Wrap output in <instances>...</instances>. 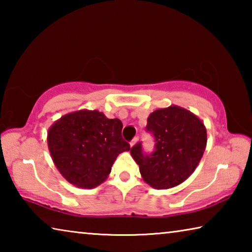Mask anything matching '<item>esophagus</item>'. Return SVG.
Returning <instances> with one entry per match:
<instances>
[{
  "instance_id": "obj_1",
  "label": "esophagus",
  "mask_w": 252,
  "mask_h": 252,
  "mask_svg": "<svg viewBox=\"0 0 252 252\" xmlns=\"http://www.w3.org/2000/svg\"><path fill=\"white\" fill-rule=\"evenodd\" d=\"M136 142H138V136H135V138H133V139L131 140V142H130V146H131V147H133Z\"/></svg>"
}]
</instances>
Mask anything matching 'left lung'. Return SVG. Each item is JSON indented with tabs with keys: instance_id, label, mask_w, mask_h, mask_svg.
I'll return each mask as SVG.
<instances>
[{
	"instance_id": "1",
	"label": "left lung",
	"mask_w": 252,
	"mask_h": 252,
	"mask_svg": "<svg viewBox=\"0 0 252 252\" xmlns=\"http://www.w3.org/2000/svg\"><path fill=\"white\" fill-rule=\"evenodd\" d=\"M146 131L155 140L150 153L142 142L131 148L143 180L156 189L180 185L197 168L207 144L203 123L189 111L172 105L159 109L148 118Z\"/></svg>"
}]
</instances>
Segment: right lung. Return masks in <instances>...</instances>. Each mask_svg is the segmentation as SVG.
<instances>
[{"label":"right lung","mask_w":252,"mask_h":252,"mask_svg":"<svg viewBox=\"0 0 252 252\" xmlns=\"http://www.w3.org/2000/svg\"><path fill=\"white\" fill-rule=\"evenodd\" d=\"M122 122L99 111L81 110L50 127L49 150L59 171L72 185L94 188L111 172L113 162L130 144L122 138Z\"/></svg>","instance_id":"right-lung-1"}]
</instances>
